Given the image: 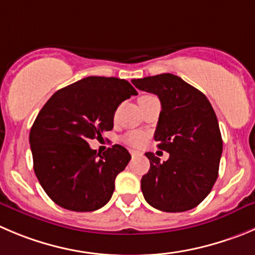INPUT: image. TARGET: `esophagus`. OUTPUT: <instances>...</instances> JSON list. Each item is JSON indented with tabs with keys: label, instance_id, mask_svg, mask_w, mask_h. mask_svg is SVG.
Listing matches in <instances>:
<instances>
[{
	"label": "esophagus",
	"instance_id": "esophagus-1",
	"mask_svg": "<svg viewBox=\"0 0 255 255\" xmlns=\"http://www.w3.org/2000/svg\"><path fill=\"white\" fill-rule=\"evenodd\" d=\"M130 154H131V156H139V155H141V152L140 151H136V150H130Z\"/></svg>",
	"mask_w": 255,
	"mask_h": 255
}]
</instances>
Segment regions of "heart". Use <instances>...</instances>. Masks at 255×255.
Here are the masks:
<instances>
[{"label": "heart", "mask_w": 255, "mask_h": 255, "mask_svg": "<svg viewBox=\"0 0 255 255\" xmlns=\"http://www.w3.org/2000/svg\"><path fill=\"white\" fill-rule=\"evenodd\" d=\"M123 140L124 142H126L128 145L139 147L144 145L145 140H146V136L140 131H131V132H128V134L123 137Z\"/></svg>", "instance_id": "1"}]
</instances>
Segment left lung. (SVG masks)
<instances>
[{
    "label": "left lung",
    "mask_w": 255,
    "mask_h": 255,
    "mask_svg": "<svg viewBox=\"0 0 255 255\" xmlns=\"http://www.w3.org/2000/svg\"><path fill=\"white\" fill-rule=\"evenodd\" d=\"M139 90L157 95L161 103L154 139L169 152L160 162L146 152L150 169L141 191L151 207L180 213L199 205L217 181L223 140L217 115L207 96L173 74L132 80Z\"/></svg>",
    "instance_id": "1"
}]
</instances>
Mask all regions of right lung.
<instances>
[{"instance_id":"add662e5","label":"right lung","mask_w":255,"mask_h":255,"mask_svg":"<svg viewBox=\"0 0 255 255\" xmlns=\"http://www.w3.org/2000/svg\"><path fill=\"white\" fill-rule=\"evenodd\" d=\"M137 95L129 81L89 76L53 94L30 131L33 170L52 202L72 212H94L113 196L115 178L131 159L121 145L103 155L89 146L114 128V114Z\"/></svg>"}]
</instances>
